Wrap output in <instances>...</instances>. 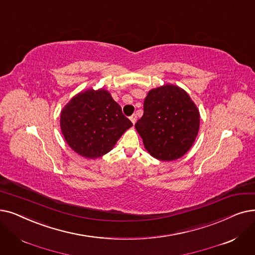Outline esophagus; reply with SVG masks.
<instances>
[{"instance_id":"obj_1","label":"esophagus","mask_w":255,"mask_h":255,"mask_svg":"<svg viewBox=\"0 0 255 255\" xmlns=\"http://www.w3.org/2000/svg\"><path fill=\"white\" fill-rule=\"evenodd\" d=\"M129 119L132 122V124H135V122H136V116L135 115H132Z\"/></svg>"}]
</instances>
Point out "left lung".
Instances as JSON below:
<instances>
[{
	"label": "left lung",
	"mask_w": 255,
	"mask_h": 255,
	"mask_svg": "<svg viewBox=\"0 0 255 255\" xmlns=\"http://www.w3.org/2000/svg\"><path fill=\"white\" fill-rule=\"evenodd\" d=\"M200 127V113L183 88L164 84L149 91L135 129L151 156L176 160L191 149Z\"/></svg>",
	"instance_id": "8db88e82"
}]
</instances>
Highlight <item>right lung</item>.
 Returning a JSON list of instances; mask_svg holds the SVG:
<instances>
[{
  "label": "right lung",
  "instance_id": "right-lung-1",
  "mask_svg": "<svg viewBox=\"0 0 255 255\" xmlns=\"http://www.w3.org/2000/svg\"><path fill=\"white\" fill-rule=\"evenodd\" d=\"M131 126L121 106L104 88L78 93L60 113V128L65 141L85 158L101 157L113 150Z\"/></svg>",
  "mask_w": 255,
  "mask_h": 255
}]
</instances>
